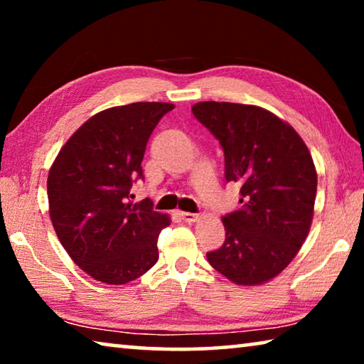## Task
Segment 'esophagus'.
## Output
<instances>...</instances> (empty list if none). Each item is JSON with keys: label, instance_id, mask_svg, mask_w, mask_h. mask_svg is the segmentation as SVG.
Listing matches in <instances>:
<instances>
[{"label": "esophagus", "instance_id": "esophagus-1", "mask_svg": "<svg viewBox=\"0 0 364 364\" xmlns=\"http://www.w3.org/2000/svg\"><path fill=\"white\" fill-rule=\"evenodd\" d=\"M181 220L186 221V223H194V221L199 220V215L197 213H191V212H180Z\"/></svg>", "mask_w": 364, "mask_h": 364}]
</instances>
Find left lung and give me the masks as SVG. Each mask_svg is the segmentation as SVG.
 Here are the masks:
<instances>
[{"label": "left lung", "mask_w": 364, "mask_h": 364, "mask_svg": "<svg viewBox=\"0 0 364 364\" xmlns=\"http://www.w3.org/2000/svg\"><path fill=\"white\" fill-rule=\"evenodd\" d=\"M193 114L220 141L226 181L241 186V208L223 220L226 239L212 267L237 286L278 276L310 232L318 175L299 133L269 110L205 101Z\"/></svg>", "instance_id": "left-lung-1"}]
</instances>
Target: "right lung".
Wrapping results in <instances>:
<instances>
[{"mask_svg":"<svg viewBox=\"0 0 364 364\" xmlns=\"http://www.w3.org/2000/svg\"><path fill=\"white\" fill-rule=\"evenodd\" d=\"M170 102H133L86 120L59 151L48 175L49 217L63 247L91 278L127 284L159 260L157 239L170 217L152 202L133 204L146 144Z\"/></svg>","mask_w":364,"mask_h":364,"instance_id":"obj_1","label":"right lung"}]
</instances>
